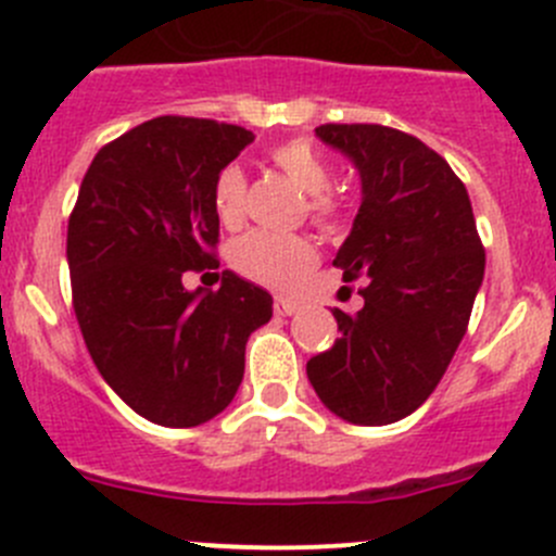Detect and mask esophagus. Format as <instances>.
<instances>
[{
    "mask_svg": "<svg viewBox=\"0 0 556 556\" xmlns=\"http://www.w3.org/2000/svg\"><path fill=\"white\" fill-rule=\"evenodd\" d=\"M274 312L282 314V317H290V314L299 312V306H295L290 299H274Z\"/></svg>",
    "mask_w": 556,
    "mask_h": 556,
    "instance_id": "34e87169",
    "label": "esophagus"
}]
</instances>
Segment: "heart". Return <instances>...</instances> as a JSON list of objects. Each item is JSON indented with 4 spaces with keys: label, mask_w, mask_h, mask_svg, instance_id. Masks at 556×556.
I'll return each mask as SVG.
<instances>
[{
    "label": "heart",
    "mask_w": 556,
    "mask_h": 556,
    "mask_svg": "<svg viewBox=\"0 0 556 556\" xmlns=\"http://www.w3.org/2000/svg\"><path fill=\"white\" fill-rule=\"evenodd\" d=\"M271 161L285 177L301 190L312 195L309 212L314 223L323 228H336L339 223V206L325 190L333 182V169L325 155L306 139H293L271 150ZM244 199V174L237 164H228L217 174L215 182V210L226 226H237L242 220ZM231 266L252 282L263 288L285 290L293 288L301 277L317 263V250L309 239L293 237V233L274 231H250L231 244Z\"/></svg>",
    "instance_id": "1"
}]
</instances>
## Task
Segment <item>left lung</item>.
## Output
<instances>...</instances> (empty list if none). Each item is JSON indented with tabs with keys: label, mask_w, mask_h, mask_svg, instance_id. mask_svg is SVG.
<instances>
[{
	"label": "left lung",
	"mask_w": 556,
	"mask_h": 556,
	"mask_svg": "<svg viewBox=\"0 0 556 556\" xmlns=\"http://www.w3.org/2000/svg\"><path fill=\"white\" fill-rule=\"evenodd\" d=\"M361 174V210L333 266L363 277V309H333L341 336L306 363L319 401L352 425L417 412L452 363L484 279L465 185L412 134L374 123L314 128Z\"/></svg>",
	"instance_id": "left-lung-1"
}]
</instances>
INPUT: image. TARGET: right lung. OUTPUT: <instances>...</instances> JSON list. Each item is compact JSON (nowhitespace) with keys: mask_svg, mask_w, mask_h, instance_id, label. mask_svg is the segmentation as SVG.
Wrapping results in <instances>:
<instances>
[{"mask_svg":"<svg viewBox=\"0 0 556 556\" xmlns=\"http://www.w3.org/2000/svg\"><path fill=\"white\" fill-rule=\"evenodd\" d=\"M255 139L231 123L164 115L104 144L66 231L72 301L104 382L164 428L210 422L237 395L244 346L274 299L233 271L217 290L185 271L217 268V174Z\"/></svg>","mask_w":556,"mask_h":556,"instance_id":"right-lung-1","label":"right lung"}]
</instances>
